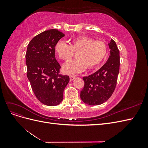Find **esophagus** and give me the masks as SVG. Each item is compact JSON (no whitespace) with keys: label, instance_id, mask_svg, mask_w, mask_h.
I'll use <instances>...</instances> for the list:
<instances>
[{"label":"esophagus","instance_id":"34e87169","mask_svg":"<svg viewBox=\"0 0 148 148\" xmlns=\"http://www.w3.org/2000/svg\"><path fill=\"white\" fill-rule=\"evenodd\" d=\"M77 78V77L76 76H74V75H70V81H73V80H74L75 78Z\"/></svg>","mask_w":148,"mask_h":148}]
</instances>
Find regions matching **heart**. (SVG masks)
I'll return each mask as SVG.
<instances>
[{"mask_svg": "<svg viewBox=\"0 0 148 148\" xmlns=\"http://www.w3.org/2000/svg\"><path fill=\"white\" fill-rule=\"evenodd\" d=\"M55 51L61 59L68 61L73 56V51L78 52V59L71 60L63 66L66 74L82 72L88 66L92 69L99 65L107 55L106 44L101 41H95L92 38L80 36L71 40L70 44L60 41L55 46Z\"/></svg>", "mask_w": 148, "mask_h": 148, "instance_id": "obj_1", "label": "heart"}]
</instances>
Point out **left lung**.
<instances>
[{
    "label": "left lung",
    "instance_id": "left-lung-1",
    "mask_svg": "<svg viewBox=\"0 0 148 148\" xmlns=\"http://www.w3.org/2000/svg\"><path fill=\"white\" fill-rule=\"evenodd\" d=\"M109 59L101 68L83 78L84 85L80 92L84 103L90 106L100 105L109 99L115 90L120 68V52L115 42L110 39Z\"/></svg>",
    "mask_w": 148,
    "mask_h": 148
}]
</instances>
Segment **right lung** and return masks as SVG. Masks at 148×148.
I'll return each instance as SVG.
<instances>
[{
    "instance_id": "add662e5",
    "label": "right lung",
    "mask_w": 148,
    "mask_h": 148,
    "mask_svg": "<svg viewBox=\"0 0 148 148\" xmlns=\"http://www.w3.org/2000/svg\"><path fill=\"white\" fill-rule=\"evenodd\" d=\"M65 34L58 29H49L34 37L26 53L27 77L37 99L49 106L63 101L69 76L59 75L60 66L56 59L55 46Z\"/></svg>"
}]
</instances>
